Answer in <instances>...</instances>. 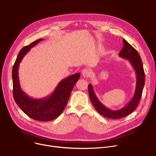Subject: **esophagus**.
Segmentation results:
<instances>
[{
  "mask_svg": "<svg viewBox=\"0 0 156 156\" xmlns=\"http://www.w3.org/2000/svg\"><path fill=\"white\" fill-rule=\"evenodd\" d=\"M90 73H91L90 70L88 69H84L82 70V75L83 77H87L90 76Z\"/></svg>",
  "mask_w": 156,
  "mask_h": 156,
  "instance_id": "1",
  "label": "esophagus"
}]
</instances>
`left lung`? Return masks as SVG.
Segmentation results:
<instances>
[{
	"label": "left lung",
	"mask_w": 156,
	"mask_h": 156,
	"mask_svg": "<svg viewBox=\"0 0 156 156\" xmlns=\"http://www.w3.org/2000/svg\"><path fill=\"white\" fill-rule=\"evenodd\" d=\"M123 42L124 47L119 55L123 58L127 59L136 71V86L133 98L122 109L111 110L106 107L99 100L93 90L92 84L89 83L88 86L89 98L94 108L102 115L110 119L122 118L133 112L139 102L144 86L145 74L140 57L137 51L125 39H123Z\"/></svg>",
	"instance_id": "left-lung-1"
}]
</instances>
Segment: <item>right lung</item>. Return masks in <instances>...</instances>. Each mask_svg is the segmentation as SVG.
I'll list each match as a JSON object with an SVG mask.
<instances>
[{
	"label": "right lung",
	"instance_id": "right-lung-1",
	"mask_svg": "<svg viewBox=\"0 0 156 156\" xmlns=\"http://www.w3.org/2000/svg\"><path fill=\"white\" fill-rule=\"evenodd\" d=\"M42 39L23 47L19 53L12 69L13 95L20 109L29 117L40 121H49L62 114L68 102L70 93L80 78V74L71 75L58 83L49 96L42 99H34L27 95L20 87L18 70L19 64L30 50Z\"/></svg>",
	"mask_w": 156,
	"mask_h": 156
}]
</instances>
